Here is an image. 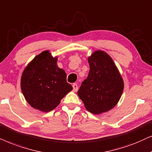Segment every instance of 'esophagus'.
Segmentation results:
<instances>
[{"instance_id": "esophagus-1", "label": "esophagus", "mask_w": 152, "mask_h": 152, "mask_svg": "<svg viewBox=\"0 0 152 152\" xmlns=\"http://www.w3.org/2000/svg\"><path fill=\"white\" fill-rule=\"evenodd\" d=\"M73 91H74V92H77L78 91V86H77V84H76V83H74L73 84Z\"/></svg>"}]
</instances>
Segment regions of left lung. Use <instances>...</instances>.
<instances>
[{
	"mask_svg": "<svg viewBox=\"0 0 152 152\" xmlns=\"http://www.w3.org/2000/svg\"><path fill=\"white\" fill-rule=\"evenodd\" d=\"M90 72L78 95L89 112L101 114L116 106L124 90V81L110 56L96 50L88 58Z\"/></svg>",
	"mask_w": 152,
	"mask_h": 152,
	"instance_id": "8db88e82",
	"label": "left lung"
}]
</instances>
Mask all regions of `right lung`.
<instances>
[{"label": "right lung", "instance_id": "add662e5", "mask_svg": "<svg viewBox=\"0 0 152 152\" xmlns=\"http://www.w3.org/2000/svg\"><path fill=\"white\" fill-rule=\"evenodd\" d=\"M58 58L49 50L42 52L25 68L21 78L22 93L32 108L49 112L72 90L66 82V74L57 65Z\"/></svg>", "mask_w": 152, "mask_h": 152}]
</instances>
